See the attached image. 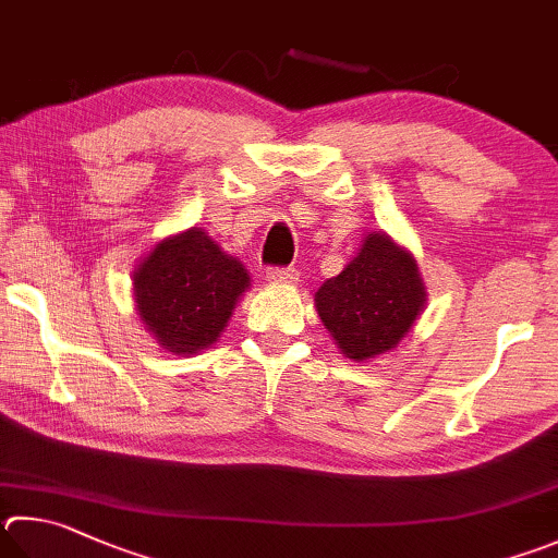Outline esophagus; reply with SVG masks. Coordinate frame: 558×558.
<instances>
[{
    "instance_id": "esophagus-1",
    "label": "esophagus",
    "mask_w": 558,
    "mask_h": 558,
    "mask_svg": "<svg viewBox=\"0 0 558 558\" xmlns=\"http://www.w3.org/2000/svg\"><path fill=\"white\" fill-rule=\"evenodd\" d=\"M266 278L270 286H298V270L295 268H268Z\"/></svg>"
}]
</instances>
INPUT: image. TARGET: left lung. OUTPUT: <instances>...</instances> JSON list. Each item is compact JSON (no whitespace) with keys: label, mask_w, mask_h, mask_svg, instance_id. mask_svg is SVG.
<instances>
[{"label":"left lung","mask_w":558,"mask_h":558,"mask_svg":"<svg viewBox=\"0 0 558 558\" xmlns=\"http://www.w3.org/2000/svg\"><path fill=\"white\" fill-rule=\"evenodd\" d=\"M324 329L351 361L395 351L427 307L417 260L385 231H368L337 278L314 292Z\"/></svg>","instance_id":"left-lung-1"}]
</instances>
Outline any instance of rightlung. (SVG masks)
Here are the masks:
<instances>
[{
	"instance_id": "add662e5",
	"label": "right lung",
	"mask_w": 558,
	"mask_h": 558,
	"mask_svg": "<svg viewBox=\"0 0 558 558\" xmlns=\"http://www.w3.org/2000/svg\"><path fill=\"white\" fill-rule=\"evenodd\" d=\"M131 280L141 322L158 347L175 356L215 347L251 288L241 260L199 227L156 241Z\"/></svg>"
}]
</instances>
